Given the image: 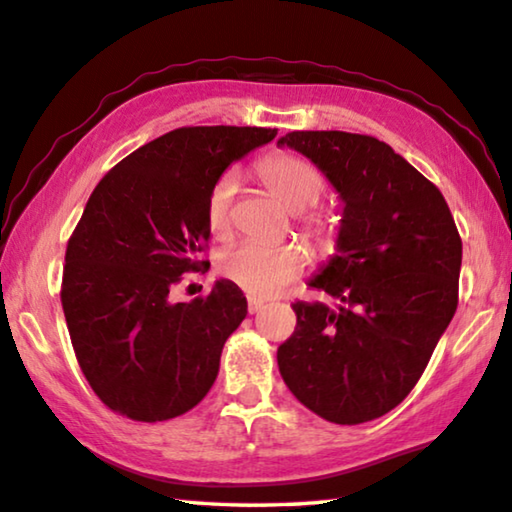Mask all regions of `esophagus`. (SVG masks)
I'll return each mask as SVG.
<instances>
[{
  "mask_svg": "<svg viewBox=\"0 0 512 512\" xmlns=\"http://www.w3.org/2000/svg\"><path fill=\"white\" fill-rule=\"evenodd\" d=\"M265 306V301L263 299H256V297H249L247 299V310L251 312V315H254V312H258Z\"/></svg>",
  "mask_w": 512,
  "mask_h": 512,
  "instance_id": "34e87169",
  "label": "esophagus"
}]
</instances>
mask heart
<instances>
[{
  "mask_svg": "<svg viewBox=\"0 0 512 512\" xmlns=\"http://www.w3.org/2000/svg\"><path fill=\"white\" fill-rule=\"evenodd\" d=\"M258 177L267 191L290 211L315 206L326 188L324 175L312 161L288 155V152L265 157L258 164ZM233 193H236V179L224 175L213 184L209 197H206V224L215 238L229 233ZM306 229L321 245H330L335 240V227L326 220H310ZM306 261V251L299 245L267 247L247 242L220 258V272L254 297H274L285 285L297 279L306 267Z\"/></svg>",
  "mask_w": 512,
  "mask_h": 512,
  "instance_id": "heart-1",
  "label": "heart"
}]
</instances>
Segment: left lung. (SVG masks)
<instances>
[{"label": "left lung", "instance_id": "1", "mask_svg": "<svg viewBox=\"0 0 512 512\" xmlns=\"http://www.w3.org/2000/svg\"><path fill=\"white\" fill-rule=\"evenodd\" d=\"M342 197L337 254L308 281L337 299L297 301V328L276 360L317 416L360 425L416 387L459 303L461 236L441 191L389 143L339 130L279 139Z\"/></svg>", "mask_w": 512, "mask_h": 512}]
</instances>
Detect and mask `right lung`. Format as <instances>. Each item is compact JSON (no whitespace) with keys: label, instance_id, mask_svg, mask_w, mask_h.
Returning a JSON list of instances; mask_svg holds the SVG:
<instances>
[{"label":"right lung","instance_id":"obj_1","mask_svg":"<svg viewBox=\"0 0 512 512\" xmlns=\"http://www.w3.org/2000/svg\"><path fill=\"white\" fill-rule=\"evenodd\" d=\"M276 128L197 125L146 143L107 173L71 233L62 310L89 387L116 414H186L218 378L222 346L247 317L236 283L173 303L179 276L209 267L206 197L233 161Z\"/></svg>","mask_w":512,"mask_h":512}]
</instances>
